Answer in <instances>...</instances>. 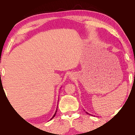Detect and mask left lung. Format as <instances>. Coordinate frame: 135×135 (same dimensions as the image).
Here are the masks:
<instances>
[{
    "label": "left lung",
    "instance_id": "obj_1",
    "mask_svg": "<svg viewBox=\"0 0 135 135\" xmlns=\"http://www.w3.org/2000/svg\"><path fill=\"white\" fill-rule=\"evenodd\" d=\"M87 113V114H88V113Z\"/></svg>",
    "mask_w": 135,
    "mask_h": 135
}]
</instances>
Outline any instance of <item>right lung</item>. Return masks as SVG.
Segmentation results:
<instances>
[{
	"label": "right lung",
	"mask_w": 135,
	"mask_h": 135,
	"mask_svg": "<svg viewBox=\"0 0 135 135\" xmlns=\"http://www.w3.org/2000/svg\"><path fill=\"white\" fill-rule=\"evenodd\" d=\"M56 113H57V110H56V113H55V114H54V115H53V117H52V118H51V119H53V118H54V116H55V115H56ZM51 119H50V120H51Z\"/></svg>",
	"instance_id": "right-lung-1"
}]
</instances>
